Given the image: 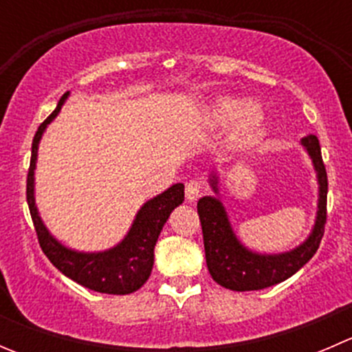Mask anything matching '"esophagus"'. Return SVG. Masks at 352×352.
Segmentation results:
<instances>
[{
	"label": "esophagus",
	"mask_w": 352,
	"mask_h": 352,
	"mask_svg": "<svg viewBox=\"0 0 352 352\" xmlns=\"http://www.w3.org/2000/svg\"><path fill=\"white\" fill-rule=\"evenodd\" d=\"M201 189H202V182L201 180H189V182L186 184V199L189 202H194L196 199L199 197V194H201Z\"/></svg>",
	"instance_id": "34e87169"
}]
</instances>
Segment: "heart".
<instances>
[{
  "instance_id": "1",
  "label": "heart",
  "mask_w": 352,
  "mask_h": 352,
  "mask_svg": "<svg viewBox=\"0 0 352 352\" xmlns=\"http://www.w3.org/2000/svg\"><path fill=\"white\" fill-rule=\"evenodd\" d=\"M211 119L219 126L232 122L233 140L250 138L264 122V110L254 100L240 102L236 98H218L211 107Z\"/></svg>"
}]
</instances>
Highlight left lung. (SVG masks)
I'll return each mask as SVG.
<instances>
[{"label":"left lung","instance_id":"left-lung-1","mask_svg":"<svg viewBox=\"0 0 352 352\" xmlns=\"http://www.w3.org/2000/svg\"><path fill=\"white\" fill-rule=\"evenodd\" d=\"M301 144L310 155L318 180V206L315 225L308 239L283 254H257L240 243L230 225L225 206L219 201L218 175L211 173L209 184L216 196L199 199L197 212L204 239L206 264L219 286L232 291H255L286 281L300 271L318 250L327 221V172L317 136L303 138Z\"/></svg>","mask_w":352,"mask_h":352}]
</instances>
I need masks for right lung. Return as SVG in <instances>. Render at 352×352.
Listing matches in <instances>:
<instances>
[{
  "label": "right lung",
  "mask_w": 352,
  "mask_h": 352,
  "mask_svg": "<svg viewBox=\"0 0 352 352\" xmlns=\"http://www.w3.org/2000/svg\"><path fill=\"white\" fill-rule=\"evenodd\" d=\"M67 91L61 97L54 112L38 126L32 141L30 168L27 175V202L32 221L37 232L42 252L54 267L73 279L78 285L91 291L107 294H129L140 289L148 281L155 262V245L170 212L184 202V184H175L165 192L144 202L138 211L133 226L120 243L104 252L71 250L54 239L38 216L34 197V170L37 163V150L47 124L54 120L65 105Z\"/></svg>",
  "instance_id": "1"
}]
</instances>
